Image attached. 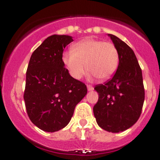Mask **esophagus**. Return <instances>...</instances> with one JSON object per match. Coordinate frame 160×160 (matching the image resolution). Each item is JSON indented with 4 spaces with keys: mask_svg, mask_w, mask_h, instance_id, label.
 <instances>
[{
    "mask_svg": "<svg viewBox=\"0 0 160 160\" xmlns=\"http://www.w3.org/2000/svg\"><path fill=\"white\" fill-rule=\"evenodd\" d=\"M87 90H88L89 91H91V90H94V87H93L92 86H90V85H87Z\"/></svg>",
    "mask_w": 160,
    "mask_h": 160,
    "instance_id": "1",
    "label": "esophagus"
}]
</instances>
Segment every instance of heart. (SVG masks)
I'll return each mask as SVG.
<instances>
[{"label":"heart","mask_w":160,"mask_h":160,"mask_svg":"<svg viewBox=\"0 0 160 160\" xmlns=\"http://www.w3.org/2000/svg\"><path fill=\"white\" fill-rule=\"evenodd\" d=\"M62 62L70 76L81 79L87 70L100 80L111 78L119 62L118 49L111 42L86 38L77 42L72 51L63 53Z\"/></svg>","instance_id":"obj_1"}]
</instances>
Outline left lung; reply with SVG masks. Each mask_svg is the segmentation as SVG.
<instances>
[{"label":"left lung","mask_w":160,"mask_h":160,"mask_svg":"<svg viewBox=\"0 0 160 160\" xmlns=\"http://www.w3.org/2000/svg\"><path fill=\"white\" fill-rule=\"evenodd\" d=\"M108 36L118 49L119 62L112 78L94 87L98 100L93 111L100 128L109 132L118 133L128 130L138 121L145 92L142 70L134 51L116 36Z\"/></svg>","instance_id":"1"}]
</instances>
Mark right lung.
Segmentation results:
<instances>
[{"label": "right lung", "instance_id": "obj_1", "mask_svg": "<svg viewBox=\"0 0 160 160\" xmlns=\"http://www.w3.org/2000/svg\"><path fill=\"white\" fill-rule=\"evenodd\" d=\"M71 36L52 35L32 53L26 71L24 100L28 116L39 129L55 132L70 122L87 86L72 78L62 53Z\"/></svg>", "mask_w": 160, "mask_h": 160}]
</instances>
